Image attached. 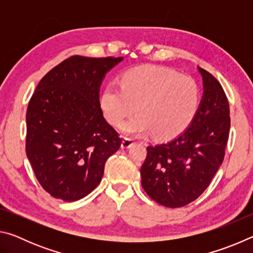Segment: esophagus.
<instances>
[{
    "instance_id": "1",
    "label": "esophagus",
    "mask_w": 253,
    "mask_h": 253,
    "mask_svg": "<svg viewBox=\"0 0 253 253\" xmlns=\"http://www.w3.org/2000/svg\"><path fill=\"white\" fill-rule=\"evenodd\" d=\"M132 143H134V140H132L131 138H124L123 142H122V148H129Z\"/></svg>"
}]
</instances>
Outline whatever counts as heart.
<instances>
[{
	"label": "heart",
	"instance_id": "heart-1",
	"mask_svg": "<svg viewBox=\"0 0 253 253\" xmlns=\"http://www.w3.org/2000/svg\"><path fill=\"white\" fill-rule=\"evenodd\" d=\"M200 104L198 83L191 77L155 66L131 68L124 72L119 85L106 84L99 105L111 125L119 126L134 111L138 114L122 126L125 135L170 139L193 121Z\"/></svg>",
	"mask_w": 253,
	"mask_h": 253
}]
</instances>
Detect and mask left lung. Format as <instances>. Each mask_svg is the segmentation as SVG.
Instances as JSON below:
<instances>
[{
    "label": "left lung",
    "mask_w": 253,
    "mask_h": 253,
    "mask_svg": "<svg viewBox=\"0 0 253 253\" xmlns=\"http://www.w3.org/2000/svg\"><path fill=\"white\" fill-rule=\"evenodd\" d=\"M203 96L193 121L169 142L147 147L140 169L148 196L168 208L193 202L207 190L223 162L230 131V108L223 88L198 67Z\"/></svg>",
    "instance_id": "left-lung-1"
}]
</instances>
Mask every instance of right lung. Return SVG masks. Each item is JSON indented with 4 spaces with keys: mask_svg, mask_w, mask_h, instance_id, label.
Masks as SVG:
<instances>
[{
    "mask_svg": "<svg viewBox=\"0 0 253 253\" xmlns=\"http://www.w3.org/2000/svg\"><path fill=\"white\" fill-rule=\"evenodd\" d=\"M123 60L74 55L50 70L30 99L25 151L37 179L55 199L87 196L121 147L117 131L104 118L99 91Z\"/></svg>",
    "mask_w": 253,
    "mask_h": 253,
    "instance_id": "right-lung-1",
    "label": "right lung"
}]
</instances>
